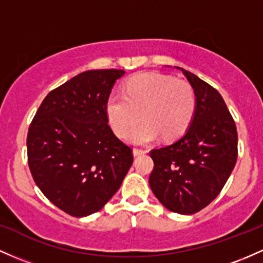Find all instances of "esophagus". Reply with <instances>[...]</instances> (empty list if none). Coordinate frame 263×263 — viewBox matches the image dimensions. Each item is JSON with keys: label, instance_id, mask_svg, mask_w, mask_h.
I'll list each match as a JSON object with an SVG mask.
<instances>
[{"label": "esophagus", "instance_id": "esophagus-1", "mask_svg": "<svg viewBox=\"0 0 263 263\" xmlns=\"http://www.w3.org/2000/svg\"><path fill=\"white\" fill-rule=\"evenodd\" d=\"M147 151H145V149L142 148H134V156L136 157V156H140V155H145Z\"/></svg>", "mask_w": 263, "mask_h": 263}]
</instances>
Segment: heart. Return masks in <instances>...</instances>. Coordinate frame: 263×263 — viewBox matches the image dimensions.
I'll return each mask as SVG.
<instances>
[{
    "instance_id": "heart-1",
    "label": "heart",
    "mask_w": 263,
    "mask_h": 263,
    "mask_svg": "<svg viewBox=\"0 0 263 263\" xmlns=\"http://www.w3.org/2000/svg\"><path fill=\"white\" fill-rule=\"evenodd\" d=\"M197 106L195 89L187 81L167 74L146 72L127 81L125 92H112L106 102L111 128L126 136L141 121L145 122L128 135V141L147 145L163 136L181 137L191 125Z\"/></svg>"
}]
</instances>
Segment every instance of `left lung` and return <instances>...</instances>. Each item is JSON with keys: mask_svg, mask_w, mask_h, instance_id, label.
<instances>
[{"mask_svg": "<svg viewBox=\"0 0 263 263\" xmlns=\"http://www.w3.org/2000/svg\"><path fill=\"white\" fill-rule=\"evenodd\" d=\"M195 89L197 106L186 134L149 152V187L170 211L192 215L215 200L237 161V129L216 88L177 67Z\"/></svg>", "mask_w": 263, "mask_h": 263, "instance_id": "8db88e82", "label": "left lung"}]
</instances>
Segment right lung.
Returning <instances> with one entry per match:
<instances>
[{
	"instance_id": "right-lung-1",
	"label": "right lung",
	"mask_w": 263,
	"mask_h": 263,
	"mask_svg": "<svg viewBox=\"0 0 263 263\" xmlns=\"http://www.w3.org/2000/svg\"><path fill=\"white\" fill-rule=\"evenodd\" d=\"M123 70H91L52 89L27 134L30 171L54 206L73 217L100 211L134 162L108 126L106 102Z\"/></svg>"
}]
</instances>
